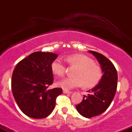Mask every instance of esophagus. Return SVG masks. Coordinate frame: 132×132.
Returning a JSON list of instances; mask_svg holds the SVG:
<instances>
[{
    "mask_svg": "<svg viewBox=\"0 0 132 132\" xmlns=\"http://www.w3.org/2000/svg\"><path fill=\"white\" fill-rule=\"evenodd\" d=\"M63 93H64V94H71V93H72V92L68 91V90H63Z\"/></svg>",
    "mask_w": 132,
    "mask_h": 132,
    "instance_id": "obj_1",
    "label": "esophagus"
}]
</instances>
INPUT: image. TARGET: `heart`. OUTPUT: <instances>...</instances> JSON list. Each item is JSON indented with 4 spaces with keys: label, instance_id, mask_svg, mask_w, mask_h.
Returning <instances> with one entry per match:
<instances>
[{
    "label": "heart",
    "instance_id": "obj_1",
    "mask_svg": "<svg viewBox=\"0 0 132 132\" xmlns=\"http://www.w3.org/2000/svg\"><path fill=\"white\" fill-rule=\"evenodd\" d=\"M69 64L79 68L75 74V78H66L57 82V85L64 90L80 87L86 88L94 87L102 78V71L95 64L92 59L83 54H71L66 57ZM51 69L55 75L62 76L66 71V66L63 60L56 58L51 64Z\"/></svg>",
    "mask_w": 132,
    "mask_h": 132
}]
</instances>
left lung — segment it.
Masks as SVG:
<instances>
[{"mask_svg": "<svg viewBox=\"0 0 132 132\" xmlns=\"http://www.w3.org/2000/svg\"><path fill=\"white\" fill-rule=\"evenodd\" d=\"M96 57L101 64L103 75L99 84L88 90V95H84L82 101L76 105L82 116L91 118L104 112L113 99L117 87V72L113 63L103 54L89 51Z\"/></svg>", "mask_w": 132, "mask_h": 132, "instance_id": "1", "label": "left lung"}]
</instances>
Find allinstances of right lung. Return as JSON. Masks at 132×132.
<instances>
[{
    "label": "right lung",
    "mask_w": 132,
    "mask_h": 132,
    "mask_svg": "<svg viewBox=\"0 0 132 132\" xmlns=\"http://www.w3.org/2000/svg\"><path fill=\"white\" fill-rule=\"evenodd\" d=\"M57 54L37 51L16 64L12 77L13 95L20 109L33 119H43L53 110L61 88L50 89L53 83L51 64Z\"/></svg>",
    "instance_id": "right-lung-1"
}]
</instances>
